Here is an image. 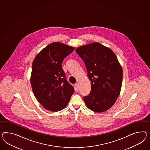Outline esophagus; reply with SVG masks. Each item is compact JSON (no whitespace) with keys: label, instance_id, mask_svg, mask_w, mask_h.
<instances>
[{"label":"esophagus","instance_id":"esophagus-1","mask_svg":"<svg viewBox=\"0 0 150 150\" xmlns=\"http://www.w3.org/2000/svg\"><path fill=\"white\" fill-rule=\"evenodd\" d=\"M74 89H75V91H77V92L78 91L79 86H78V84H76L74 85Z\"/></svg>","mask_w":150,"mask_h":150}]
</instances>
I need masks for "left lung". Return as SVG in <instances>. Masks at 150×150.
Returning a JSON list of instances; mask_svg holds the SVG:
<instances>
[{"instance_id": "obj_1", "label": "left lung", "mask_w": 150, "mask_h": 150, "mask_svg": "<svg viewBox=\"0 0 150 150\" xmlns=\"http://www.w3.org/2000/svg\"><path fill=\"white\" fill-rule=\"evenodd\" d=\"M76 52L84 62L91 90L84 97L86 107L102 112L114 105L119 96L123 77L121 65L110 48L98 42L79 47Z\"/></svg>"}]
</instances>
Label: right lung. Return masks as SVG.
Here are the masks:
<instances>
[{"mask_svg": "<svg viewBox=\"0 0 150 150\" xmlns=\"http://www.w3.org/2000/svg\"><path fill=\"white\" fill-rule=\"evenodd\" d=\"M74 49L54 42L41 50L33 62L30 77L33 92L39 103L49 111L64 109L73 95L74 88L65 78L62 62Z\"/></svg>", "mask_w": 150, "mask_h": 150, "instance_id": "right-lung-1", "label": "right lung"}]
</instances>
